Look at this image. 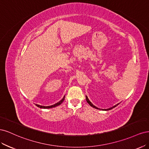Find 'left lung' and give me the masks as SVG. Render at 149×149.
<instances>
[{
    "label": "left lung",
    "mask_w": 149,
    "mask_h": 149,
    "mask_svg": "<svg viewBox=\"0 0 149 149\" xmlns=\"http://www.w3.org/2000/svg\"><path fill=\"white\" fill-rule=\"evenodd\" d=\"M86 101H87V102L90 105V106H91V107H94V108H96V109H98V108L97 107H96L95 106H94L93 104L91 102H90V101L88 100V97L86 96ZM119 104H117V105H115L114 106H113V107H111V108H109V109H106V111L107 110V111H108V110H110V109H112V108H114V107H115L116 106H118Z\"/></svg>",
    "instance_id": "1"
}]
</instances>
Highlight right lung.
<instances>
[{
  "instance_id": "obj_1",
  "label": "right lung",
  "mask_w": 149,
  "mask_h": 149,
  "mask_svg": "<svg viewBox=\"0 0 149 149\" xmlns=\"http://www.w3.org/2000/svg\"><path fill=\"white\" fill-rule=\"evenodd\" d=\"M65 96H64V97L62 99V100L60 101H59L58 102H57V103H56L55 104H53V105H52V106H40V105H38V104H36V106H37V107H40V108H43V109H49V108H52V107H56V106H59L60 104H61L64 101V100H65Z\"/></svg>"
}]
</instances>
